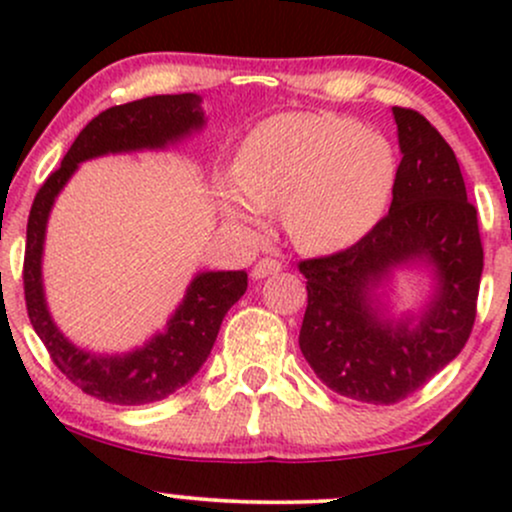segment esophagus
Masks as SVG:
<instances>
[{"instance_id": "1", "label": "esophagus", "mask_w": 512, "mask_h": 512, "mask_svg": "<svg viewBox=\"0 0 512 512\" xmlns=\"http://www.w3.org/2000/svg\"><path fill=\"white\" fill-rule=\"evenodd\" d=\"M281 267H284V264H281L279 260H274V257H262V260L252 267L250 274H252V279H264V276H272L276 272H281Z\"/></svg>"}]
</instances>
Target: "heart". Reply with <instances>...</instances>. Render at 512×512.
Returning a JSON list of instances; mask_svg holds the SVG:
<instances>
[{"mask_svg": "<svg viewBox=\"0 0 512 512\" xmlns=\"http://www.w3.org/2000/svg\"><path fill=\"white\" fill-rule=\"evenodd\" d=\"M395 180V149L380 132L332 113H279L252 127L216 202L240 236H260L264 214L281 209L298 248L332 252L373 231Z\"/></svg>", "mask_w": 512, "mask_h": 512, "instance_id": "obj_1", "label": "heart"}]
</instances>
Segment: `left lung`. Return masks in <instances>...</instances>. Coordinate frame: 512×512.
I'll return each instance as SVG.
<instances>
[{
    "label": "left lung",
    "instance_id": "left-lung-1",
    "mask_svg": "<svg viewBox=\"0 0 512 512\" xmlns=\"http://www.w3.org/2000/svg\"><path fill=\"white\" fill-rule=\"evenodd\" d=\"M402 161L387 216L337 255L298 264L308 279L301 351L342 397L395 404L462 351L477 317L484 250L455 151L424 115L392 108ZM428 266L437 286L419 316L386 315L375 288Z\"/></svg>",
    "mask_w": 512,
    "mask_h": 512
}]
</instances>
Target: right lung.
Instances as JSON below:
<instances>
[{"mask_svg": "<svg viewBox=\"0 0 512 512\" xmlns=\"http://www.w3.org/2000/svg\"><path fill=\"white\" fill-rule=\"evenodd\" d=\"M202 98L197 93L151 96L103 110L81 129L62 166L43 182L33 199L26 228L23 291L35 334L50 351L55 366L86 395L110 404H151L190 383L204 366L216 334L248 289L245 272H199L185 298L166 322L139 349L127 354H96L69 342L52 320L43 289V248L52 204L76 173L79 163L108 154L161 151L204 127Z\"/></svg>", "mask_w": 512, "mask_h": 512, "instance_id": "1", "label": "right lung"}]
</instances>
